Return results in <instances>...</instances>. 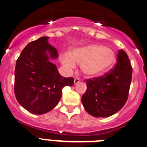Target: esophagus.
Listing matches in <instances>:
<instances>
[{
    "label": "esophagus",
    "mask_w": 147,
    "mask_h": 147,
    "mask_svg": "<svg viewBox=\"0 0 147 147\" xmlns=\"http://www.w3.org/2000/svg\"><path fill=\"white\" fill-rule=\"evenodd\" d=\"M80 82V80L79 78H75V80H74V85H76V84H78Z\"/></svg>",
    "instance_id": "34e87169"
}]
</instances>
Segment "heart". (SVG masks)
I'll list each match as a JSON object with an SVG mask.
<instances>
[{
  "mask_svg": "<svg viewBox=\"0 0 147 147\" xmlns=\"http://www.w3.org/2000/svg\"><path fill=\"white\" fill-rule=\"evenodd\" d=\"M116 60V53L111 48L100 44H89L74 48L69 54L60 56V62L68 71H72L76 64H80L84 75L98 77L108 72Z\"/></svg>",
  "mask_w": 147,
  "mask_h": 147,
  "instance_id": "b5f03b06",
  "label": "heart"
}]
</instances>
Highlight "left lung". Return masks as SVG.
<instances>
[{
    "label": "left lung",
    "instance_id": "8db88e82",
    "mask_svg": "<svg viewBox=\"0 0 147 147\" xmlns=\"http://www.w3.org/2000/svg\"><path fill=\"white\" fill-rule=\"evenodd\" d=\"M131 76L129 57L121 49L113 69L104 76L86 80L87 90L81 99L85 111L96 118L108 117L117 113L127 100Z\"/></svg>",
    "mask_w": 147,
    "mask_h": 147
}]
</instances>
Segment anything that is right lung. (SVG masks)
I'll use <instances>...</instances> for the list:
<instances>
[{
    "instance_id": "right-lung-1",
    "label": "right lung",
    "mask_w": 147,
    "mask_h": 147,
    "mask_svg": "<svg viewBox=\"0 0 147 147\" xmlns=\"http://www.w3.org/2000/svg\"><path fill=\"white\" fill-rule=\"evenodd\" d=\"M48 39L43 36L30 42L16 64V98L23 108L36 115L53 109L60 100L62 88L74 83L73 78L60 75L51 62L58 57V53Z\"/></svg>"
}]
</instances>
